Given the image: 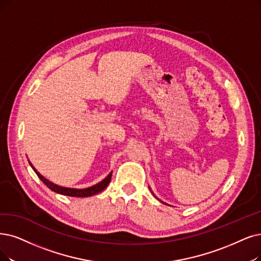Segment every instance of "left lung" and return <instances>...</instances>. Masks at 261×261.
<instances>
[{"instance_id":"8db88e82","label":"left lung","mask_w":261,"mask_h":261,"mask_svg":"<svg viewBox=\"0 0 261 261\" xmlns=\"http://www.w3.org/2000/svg\"><path fill=\"white\" fill-rule=\"evenodd\" d=\"M152 194H153V192H152ZM153 195H154V194H153ZM160 201H161V200H160ZM161 202H162V203H165V202H163V201H161ZM165 204H167V203H165Z\"/></svg>"}]
</instances>
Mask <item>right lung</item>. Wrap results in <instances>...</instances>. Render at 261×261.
I'll return each instance as SVG.
<instances>
[{"label":"right lung","mask_w":261,"mask_h":261,"mask_svg":"<svg viewBox=\"0 0 261 261\" xmlns=\"http://www.w3.org/2000/svg\"><path fill=\"white\" fill-rule=\"evenodd\" d=\"M29 164L32 167V169L35 171V173L37 174L38 178L44 182L45 185H47L48 189H50L51 191H54L55 193L61 194V195H65V196H70V197H91L93 195H96L98 193H100L101 191H103L108 186V184L110 183L111 180V175H112V171L106 176L105 179L101 180L100 182H98L97 184L87 187V189H70V187H64V186H60L58 184L52 183L51 181H49L48 179H46L45 176L41 175L36 169L35 167L32 165L29 161Z\"/></svg>","instance_id":"obj_1"}]
</instances>
